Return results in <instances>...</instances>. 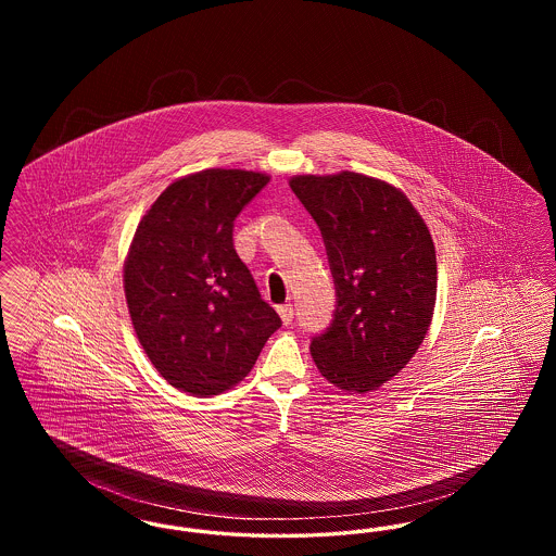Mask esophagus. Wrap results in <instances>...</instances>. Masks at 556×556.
Segmentation results:
<instances>
[{
    "instance_id": "1",
    "label": "esophagus",
    "mask_w": 556,
    "mask_h": 556,
    "mask_svg": "<svg viewBox=\"0 0 556 556\" xmlns=\"http://www.w3.org/2000/svg\"><path fill=\"white\" fill-rule=\"evenodd\" d=\"M277 311H279V315H281L283 325H291V320H293V306H291V304H283V306H279Z\"/></svg>"
}]
</instances>
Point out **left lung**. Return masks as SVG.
<instances>
[{"mask_svg": "<svg viewBox=\"0 0 556 556\" xmlns=\"http://www.w3.org/2000/svg\"><path fill=\"white\" fill-rule=\"evenodd\" d=\"M290 187L320 229L336 283L333 318L311 342L315 365L342 390H375L406 367L433 317L429 229L402 191L358 173L300 175Z\"/></svg>", "mask_w": 556, "mask_h": 556, "instance_id": "8db88e82", "label": "left lung"}]
</instances>
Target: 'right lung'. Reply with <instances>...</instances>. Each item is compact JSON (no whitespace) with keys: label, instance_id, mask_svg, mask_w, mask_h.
<instances>
[{"label":"right lung","instance_id":"add662e5","mask_svg":"<svg viewBox=\"0 0 556 556\" xmlns=\"http://www.w3.org/2000/svg\"><path fill=\"white\" fill-rule=\"evenodd\" d=\"M268 184L263 173L208 168L160 193L125 265L132 327L175 388L216 396L254 367L281 318L233 245V223Z\"/></svg>","mask_w":556,"mask_h":556}]
</instances>
